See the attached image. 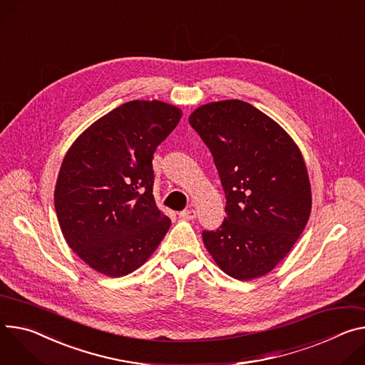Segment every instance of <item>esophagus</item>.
<instances>
[{
  "label": "esophagus",
  "mask_w": 365,
  "mask_h": 365,
  "mask_svg": "<svg viewBox=\"0 0 365 365\" xmlns=\"http://www.w3.org/2000/svg\"><path fill=\"white\" fill-rule=\"evenodd\" d=\"M179 217H180L182 220L190 221V220H193V218L196 217V212H195V210H185V211H182V212L179 214Z\"/></svg>",
  "instance_id": "34e87169"
}]
</instances>
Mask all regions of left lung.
<instances>
[{"mask_svg":"<svg viewBox=\"0 0 365 365\" xmlns=\"http://www.w3.org/2000/svg\"><path fill=\"white\" fill-rule=\"evenodd\" d=\"M189 123L214 157L227 201L221 227L202 233L207 250L236 279L267 275L310 217L312 189L300 148L274 119L242 101L202 105Z\"/></svg>","mask_w":365,"mask_h":365,"instance_id":"1","label":"left lung"}]
</instances>
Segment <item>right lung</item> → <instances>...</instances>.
Segmentation results:
<instances>
[{"label":"right lung","instance_id":"1","mask_svg":"<svg viewBox=\"0 0 365 365\" xmlns=\"http://www.w3.org/2000/svg\"><path fill=\"white\" fill-rule=\"evenodd\" d=\"M180 118L173 105L132 101L91 123L65 154L55 211L63 239L94 271H137L169 231L153 195V154Z\"/></svg>","mask_w":365,"mask_h":365}]
</instances>
